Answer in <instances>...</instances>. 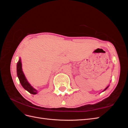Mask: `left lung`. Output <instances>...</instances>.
<instances>
[{
	"mask_svg": "<svg viewBox=\"0 0 128 128\" xmlns=\"http://www.w3.org/2000/svg\"><path fill=\"white\" fill-rule=\"evenodd\" d=\"M109 86H110V85H109V86H107V87H106V88H104V90H103V91H102V92H104V91H105V90H106V89H107V88H108V87H109Z\"/></svg>",
	"mask_w": 128,
	"mask_h": 128,
	"instance_id": "left-lung-1",
	"label": "left lung"
}]
</instances>
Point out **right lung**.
<instances>
[{"instance_id": "add662e5", "label": "right lung", "mask_w": 128, "mask_h": 128, "mask_svg": "<svg viewBox=\"0 0 128 128\" xmlns=\"http://www.w3.org/2000/svg\"><path fill=\"white\" fill-rule=\"evenodd\" d=\"M17 71V76L20 82L22 87L24 88L26 90L28 91L30 94H37V90L36 89L34 88L31 84L28 82V80H26V77L24 74V72L22 70V62L21 58H19V60L17 63L16 67Z\"/></svg>"}]
</instances>
